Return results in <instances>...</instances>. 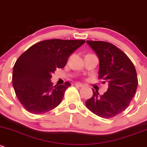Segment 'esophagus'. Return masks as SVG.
I'll return each instance as SVG.
<instances>
[{"label":"esophagus","instance_id":"1","mask_svg":"<svg viewBox=\"0 0 147 147\" xmlns=\"http://www.w3.org/2000/svg\"><path fill=\"white\" fill-rule=\"evenodd\" d=\"M75 86H78V87H83L84 86V84H81V83H76Z\"/></svg>","mask_w":147,"mask_h":147}]
</instances>
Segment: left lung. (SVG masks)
<instances>
[{
    "label": "left lung",
    "instance_id": "1",
    "mask_svg": "<svg viewBox=\"0 0 147 147\" xmlns=\"http://www.w3.org/2000/svg\"><path fill=\"white\" fill-rule=\"evenodd\" d=\"M99 59L98 78L108 81L107 92L99 95L94 91L86 101L87 108L104 119L116 117L124 111L136 93L138 78L131 61L112 43L101 40H86Z\"/></svg>",
    "mask_w": 147,
    "mask_h": 147
}]
</instances>
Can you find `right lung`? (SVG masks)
<instances>
[{
	"label": "right lung",
	"instance_id": "right-lung-1",
	"mask_svg": "<svg viewBox=\"0 0 147 147\" xmlns=\"http://www.w3.org/2000/svg\"><path fill=\"white\" fill-rule=\"evenodd\" d=\"M84 43V40H42L19 56L13 66V86L25 109L42 114L60 104L71 84L66 81L53 86L51 74L57 68L63 69L69 56Z\"/></svg>",
	"mask_w": 147,
	"mask_h": 147
}]
</instances>
